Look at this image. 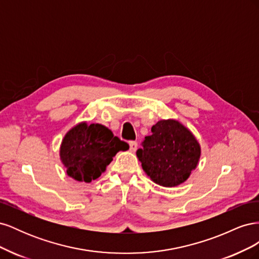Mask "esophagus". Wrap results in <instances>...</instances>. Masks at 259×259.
I'll list each match as a JSON object with an SVG mask.
<instances>
[{
  "instance_id": "esophagus-1",
  "label": "esophagus",
  "mask_w": 259,
  "mask_h": 259,
  "mask_svg": "<svg viewBox=\"0 0 259 259\" xmlns=\"http://www.w3.org/2000/svg\"><path fill=\"white\" fill-rule=\"evenodd\" d=\"M137 147H138V145L136 142H130V150L132 152H135L137 150Z\"/></svg>"
}]
</instances>
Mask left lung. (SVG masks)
<instances>
[{"label":"left lung","mask_w":259,"mask_h":259,"mask_svg":"<svg viewBox=\"0 0 259 259\" xmlns=\"http://www.w3.org/2000/svg\"><path fill=\"white\" fill-rule=\"evenodd\" d=\"M151 132L136 152L145 173L162 187L184 184L200 160L201 146L197 138L173 119L156 122Z\"/></svg>","instance_id":"8db88e82"}]
</instances>
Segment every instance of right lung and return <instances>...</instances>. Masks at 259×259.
I'll list each match as a JSON object with an SVG mask.
<instances>
[{"label":"right lung","instance_id":"1","mask_svg":"<svg viewBox=\"0 0 259 259\" xmlns=\"http://www.w3.org/2000/svg\"><path fill=\"white\" fill-rule=\"evenodd\" d=\"M128 148L105 125L81 122L67 132L59 155L69 177L91 183L104 173L117 152Z\"/></svg>","mask_w":259,"mask_h":259}]
</instances>
